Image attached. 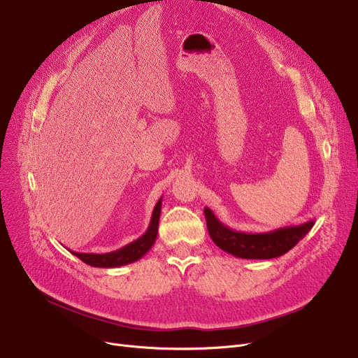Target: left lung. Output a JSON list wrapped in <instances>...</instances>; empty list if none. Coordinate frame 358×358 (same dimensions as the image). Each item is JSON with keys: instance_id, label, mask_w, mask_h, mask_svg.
I'll return each mask as SVG.
<instances>
[{"instance_id": "left-lung-1", "label": "left lung", "mask_w": 358, "mask_h": 358, "mask_svg": "<svg viewBox=\"0 0 358 358\" xmlns=\"http://www.w3.org/2000/svg\"><path fill=\"white\" fill-rule=\"evenodd\" d=\"M204 217L209 235L216 245L224 252L245 259H270L285 255L300 239L306 236L315 224L313 220H309L270 232L247 234L234 231L223 224L209 208H204Z\"/></svg>"}]
</instances>
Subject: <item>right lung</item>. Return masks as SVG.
Instances as JSON below:
<instances>
[{
  "label": "right lung",
  "mask_w": 358,
  "mask_h": 358,
  "mask_svg": "<svg viewBox=\"0 0 358 358\" xmlns=\"http://www.w3.org/2000/svg\"><path fill=\"white\" fill-rule=\"evenodd\" d=\"M161 206H162V197L155 204L152 217H150L146 232L136 241L127 243V245H124L123 248L106 252V254H85V252L83 254V252H75V251H71V252L75 257H78L81 261H84L85 264L99 267V268H115V267L126 266V264H130V262L141 259L155 243V239L158 235Z\"/></svg>",
  "instance_id": "add662e5"
}]
</instances>
